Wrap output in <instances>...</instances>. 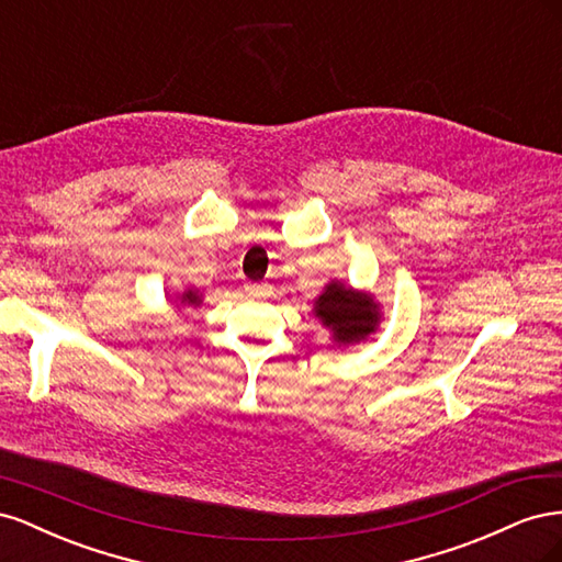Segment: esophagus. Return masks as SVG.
I'll use <instances>...</instances> for the list:
<instances>
[{
    "label": "esophagus",
    "instance_id": "34e87169",
    "mask_svg": "<svg viewBox=\"0 0 562 562\" xmlns=\"http://www.w3.org/2000/svg\"><path fill=\"white\" fill-rule=\"evenodd\" d=\"M246 295L248 297H267L269 295V285L267 283H248L246 285Z\"/></svg>",
    "mask_w": 562,
    "mask_h": 562
}]
</instances>
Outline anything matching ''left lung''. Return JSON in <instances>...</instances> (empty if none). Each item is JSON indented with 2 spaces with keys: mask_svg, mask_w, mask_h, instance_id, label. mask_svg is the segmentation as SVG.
<instances>
[{
  "mask_svg": "<svg viewBox=\"0 0 562 562\" xmlns=\"http://www.w3.org/2000/svg\"><path fill=\"white\" fill-rule=\"evenodd\" d=\"M312 314L321 321L323 328L330 330L337 347L363 342L372 333H378L382 321L375 295L356 291L342 281L323 285L321 295L314 300Z\"/></svg>",
  "mask_w": 562,
  "mask_h": 562,
  "instance_id": "8db88e82",
  "label": "left lung"
}]
</instances>
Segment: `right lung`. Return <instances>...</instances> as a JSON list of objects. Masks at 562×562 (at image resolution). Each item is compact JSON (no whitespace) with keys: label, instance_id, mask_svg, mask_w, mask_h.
I'll return each mask as SVG.
<instances>
[{"label":"right lung","instance_id":"right-lung-1","mask_svg":"<svg viewBox=\"0 0 562 562\" xmlns=\"http://www.w3.org/2000/svg\"><path fill=\"white\" fill-rule=\"evenodd\" d=\"M201 302H203V295H201L199 291H194V288H187V291H182L180 295H176L178 310H182V307H199Z\"/></svg>","mask_w":562,"mask_h":562}]
</instances>
